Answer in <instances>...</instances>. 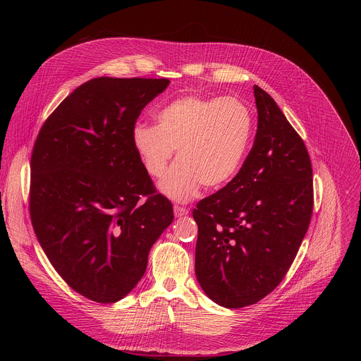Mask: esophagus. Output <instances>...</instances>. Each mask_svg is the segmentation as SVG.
<instances>
[{"label": "esophagus", "mask_w": 361, "mask_h": 361, "mask_svg": "<svg viewBox=\"0 0 361 361\" xmlns=\"http://www.w3.org/2000/svg\"><path fill=\"white\" fill-rule=\"evenodd\" d=\"M188 214V209L181 207V205H174V216L176 217H184Z\"/></svg>", "instance_id": "34e87169"}]
</instances>
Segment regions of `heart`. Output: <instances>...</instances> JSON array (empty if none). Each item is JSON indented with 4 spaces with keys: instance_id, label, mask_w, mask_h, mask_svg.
Here are the masks:
<instances>
[{
    "instance_id": "1",
    "label": "heart",
    "mask_w": 361,
    "mask_h": 361,
    "mask_svg": "<svg viewBox=\"0 0 361 361\" xmlns=\"http://www.w3.org/2000/svg\"><path fill=\"white\" fill-rule=\"evenodd\" d=\"M157 126L137 123L131 141L151 176H164L177 149L178 161L160 183L177 201L194 198L201 188H220L240 171L250 148L254 120L237 98L185 95L154 114Z\"/></svg>"
}]
</instances>
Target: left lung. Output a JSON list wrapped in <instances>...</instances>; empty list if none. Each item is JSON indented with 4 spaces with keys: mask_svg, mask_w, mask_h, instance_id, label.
<instances>
[{
    "mask_svg": "<svg viewBox=\"0 0 361 361\" xmlns=\"http://www.w3.org/2000/svg\"><path fill=\"white\" fill-rule=\"evenodd\" d=\"M254 97L257 133L243 167L192 212L197 280L226 308L255 304L281 283L313 214L304 141L259 85Z\"/></svg>",
    "mask_w": 361,
    "mask_h": 361,
    "instance_id": "8db88e82",
    "label": "left lung"
}]
</instances>
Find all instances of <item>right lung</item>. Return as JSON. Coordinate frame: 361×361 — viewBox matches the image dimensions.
Segmentation results:
<instances>
[{
    "label": "right lung",
    "instance_id": "obj_1",
    "mask_svg": "<svg viewBox=\"0 0 361 361\" xmlns=\"http://www.w3.org/2000/svg\"><path fill=\"white\" fill-rule=\"evenodd\" d=\"M167 78H92L44 123L31 156L30 214L49 263L97 302L126 297L173 223L131 141L142 109ZM141 196H147L141 200Z\"/></svg>",
    "mask_w": 361,
    "mask_h": 361
}]
</instances>
